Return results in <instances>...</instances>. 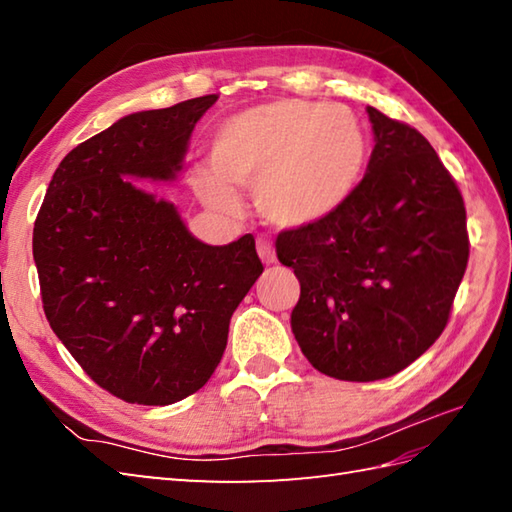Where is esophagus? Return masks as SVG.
<instances>
[{"mask_svg": "<svg viewBox=\"0 0 512 512\" xmlns=\"http://www.w3.org/2000/svg\"><path fill=\"white\" fill-rule=\"evenodd\" d=\"M257 253H259V257H262V262H264V264H268V266L277 262L273 239H268V237H259V239H257Z\"/></svg>", "mask_w": 512, "mask_h": 512, "instance_id": "obj_1", "label": "esophagus"}]
</instances>
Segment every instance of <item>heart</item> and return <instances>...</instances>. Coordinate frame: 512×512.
Returning <instances> with one entry per match:
<instances>
[{"label":"heart","mask_w":512,"mask_h":512,"mask_svg":"<svg viewBox=\"0 0 512 512\" xmlns=\"http://www.w3.org/2000/svg\"><path fill=\"white\" fill-rule=\"evenodd\" d=\"M367 160L363 125L350 107L281 99L239 112L211 140V173L200 198L222 213L237 209L233 189H255L257 209L284 228L317 224L350 200Z\"/></svg>","instance_id":"b5f03b06"}]
</instances>
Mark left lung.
I'll use <instances>...</instances> for the list:
<instances>
[{"label": "left lung", "mask_w": 512, "mask_h": 512, "mask_svg": "<svg viewBox=\"0 0 512 512\" xmlns=\"http://www.w3.org/2000/svg\"><path fill=\"white\" fill-rule=\"evenodd\" d=\"M374 151L339 211L277 235L301 284L290 325L321 374L369 383L436 343L469 264L462 193L418 129L367 107Z\"/></svg>", "instance_id": "obj_1"}]
</instances>
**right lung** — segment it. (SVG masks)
Returning <instances> with one entry per match:
<instances>
[{
	"label": "right lung",
	"instance_id": "add662e5",
	"mask_svg": "<svg viewBox=\"0 0 512 512\" xmlns=\"http://www.w3.org/2000/svg\"><path fill=\"white\" fill-rule=\"evenodd\" d=\"M217 94L129 114L54 171L32 231L43 312L96 385L132 405H171L204 387L228 323L264 273L255 237L195 239L176 206L132 178L173 180Z\"/></svg>",
	"mask_w": 512,
	"mask_h": 512
}]
</instances>
